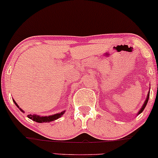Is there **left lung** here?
Wrapping results in <instances>:
<instances>
[{
	"label": "left lung",
	"mask_w": 158,
	"mask_h": 158,
	"mask_svg": "<svg viewBox=\"0 0 158 158\" xmlns=\"http://www.w3.org/2000/svg\"><path fill=\"white\" fill-rule=\"evenodd\" d=\"M149 95H150V91H149V92H148V94L147 98H146L145 101H144V104H143V105H142V106H141V108L140 109V110H139V113H137V115H139V114H141V113H142V112H143V110H144V108H145L146 105H147V103H148V99H149Z\"/></svg>",
	"instance_id": "8db88e82"
}]
</instances>
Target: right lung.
I'll return each instance as SVG.
<instances>
[{
	"label": "right lung",
	"instance_id": "obj_1",
	"mask_svg": "<svg viewBox=\"0 0 158 158\" xmlns=\"http://www.w3.org/2000/svg\"><path fill=\"white\" fill-rule=\"evenodd\" d=\"M13 101L14 102V103H15V105L17 106V108H19V110H20L21 112L24 113L23 110L21 108H19V106L18 105H17V103H16L15 100H13ZM64 112H65V111H62V112H61V113H56V114L52 115H48V116H40V115H36V114H33V115L30 114V115H27V117H28L29 118H30V119L33 120V121L36 122V123H50V122L55 121V120L58 119V118H59L60 117L62 116L63 114L64 113Z\"/></svg>",
	"mask_w": 158,
	"mask_h": 158
}]
</instances>
